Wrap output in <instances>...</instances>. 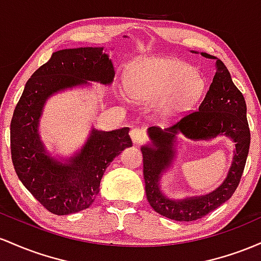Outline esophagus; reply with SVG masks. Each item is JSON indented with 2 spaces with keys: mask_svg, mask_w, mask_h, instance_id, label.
Here are the masks:
<instances>
[{
  "mask_svg": "<svg viewBox=\"0 0 261 261\" xmlns=\"http://www.w3.org/2000/svg\"><path fill=\"white\" fill-rule=\"evenodd\" d=\"M129 136L134 144H139V143H142L143 140L145 139L146 134L144 129H142V128H133V129L129 132Z\"/></svg>",
  "mask_w": 261,
  "mask_h": 261,
  "instance_id": "1",
  "label": "esophagus"
}]
</instances>
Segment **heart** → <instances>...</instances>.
<instances>
[{"label":"heart","mask_w":261,"mask_h":261,"mask_svg":"<svg viewBox=\"0 0 261 261\" xmlns=\"http://www.w3.org/2000/svg\"><path fill=\"white\" fill-rule=\"evenodd\" d=\"M204 80L195 67L176 58H144L130 67L125 91L138 101L159 103L163 116L189 112L201 98Z\"/></svg>","instance_id":"obj_1"}]
</instances>
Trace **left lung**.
Returning a JSON list of instances; mask_svg holds the SVG:
<instances>
[{"label": "left lung", "instance_id": "1", "mask_svg": "<svg viewBox=\"0 0 261 261\" xmlns=\"http://www.w3.org/2000/svg\"><path fill=\"white\" fill-rule=\"evenodd\" d=\"M191 53L197 54L194 50ZM201 55L216 60V74L198 111L185 116L180 122L166 129L159 127L148 128L150 143L140 148L149 204L159 215L177 222H191L204 217L232 197L241 181L250 145L244 96L233 84L229 71L222 60L207 53H201ZM178 134L192 140H210L225 135L236 143L233 162L227 177L210 194L175 200L162 192L160 182L162 175L176 159Z\"/></svg>", "mask_w": 261, "mask_h": 261}]
</instances>
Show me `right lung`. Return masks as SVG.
<instances>
[{
	"instance_id": "1",
	"label": "right lung",
	"mask_w": 261,
	"mask_h": 261,
	"mask_svg": "<svg viewBox=\"0 0 261 261\" xmlns=\"http://www.w3.org/2000/svg\"><path fill=\"white\" fill-rule=\"evenodd\" d=\"M107 50V49H106ZM103 46L61 49L31 76L11 121V154L17 176L49 212L66 216L89 208L99 192L105 171L132 146L129 128H92L80 150L55 158L39 133L44 106L51 96L90 83L111 85L115 67Z\"/></svg>"
}]
</instances>
